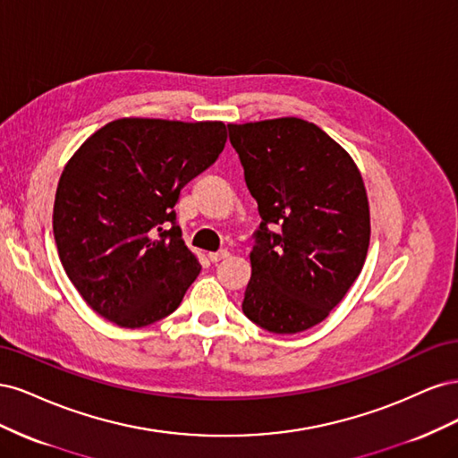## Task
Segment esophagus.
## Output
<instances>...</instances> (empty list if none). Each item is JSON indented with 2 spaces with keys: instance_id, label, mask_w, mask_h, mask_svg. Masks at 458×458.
<instances>
[{
  "instance_id": "obj_1",
  "label": "esophagus",
  "mask_w": 458,
  "mask_h": 458,
  "mask_svg": "<svg viewBox=\"0 0 458 458\" xmlns=\"http://www.w3.org/2000/svg\"><path fill=\"white\" fill-rule=\"evenodd\" d=\"M225 258H229L227 250H219V252H210V254H208V259H210L212 263H217V261L225 259Z\"/></svg>"
}]
</instances>
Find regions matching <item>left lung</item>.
Returning a JSON list of instances; mask_svg holds the SVG:
<instances>
[{
  "instance_id": "left-lung-1",
  "label": "left lung",
  "mask_w": 458,
  "mask_h": 458,
  "mask_svg": "<svg viewBox=\"0 0 458 458\" xmlns=\"http://www.w3.org/2000/svg\"><path fill=\"white\" fill-rule=\"evenodd\" d=\"M261 217L242 311L275 335H296L335 310L363 269L369 200L352 157L315 123H229Z\"/></svg>"
}]
</instances>
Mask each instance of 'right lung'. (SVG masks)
Returning a JSON list of instances; mask_svg holds the SVG:
<instances>
[{
	"label": "right lung",
	"instance_id": "add662e5",
	"mask_svg": "<svg viewBox=\"0 0 458 458\" xmlns=\"http://www.w3.org/2000/svg\"><path fill=\"white\" fill-rule=\"evenodd\" d=\"M225 141L224 122L122 118L78 148L59 179L53 234L68 279L93 311L140 328L179 308L200 263L174 206Z\"/></svg>",
	"mask_w": 458,
	"mask_h": 458
}]
</instances>
